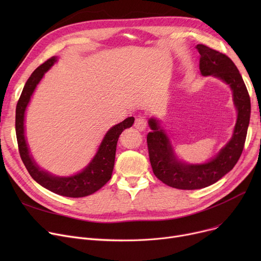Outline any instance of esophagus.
Instances as JSON below:
<instances>
[{"mask_svg": "<svg viewBox=\"0 0 261 261\" xmlns=\"http://www.w3.org/2000/svg\"><path fill=\"white\" fill-rule=\"evenodd\" d=\"M147 126V121H146V117L143 116V115H139L138 117L135 118V121H134V127L140 130V131H143Z\"/></svg>", "mask_w": 261, "mask_h": 261, "instance_id": "34e87169", "label": "esophagus"}]
</instances>
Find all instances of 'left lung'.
I'll use <instances>...</instances> for the list:
<instances>
[{
    "label": "left lung",
    "instance_id": "obj_1",
    "mask_svg": "<svg viewBox=\"0 0 261 261\" xmlns=\"http://www.w3.org/2000/svg\"><path fill=\"white\" fill-rule=\"evenodd\" d=\"M197 49L201 56L202 75L220 78L231 88L238 118L231 140L213 160L201 165H186L176 161L159 122L149 119L151 131L147 135V145L153 173L164 184L186 190L207 187L234 168L242 153L251 116L250 95L235 63L225 54L204 44H198Z\"/></svg>",
    "mask_w": 261,
    "mask_h": 261
}]
</instances>
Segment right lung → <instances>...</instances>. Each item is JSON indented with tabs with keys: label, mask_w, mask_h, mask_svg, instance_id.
<instances>
[{
	"label": "right lung",
	"mask_w": 261,
	"mask_h": 261,
	"mask_svg": "<svg viewBox=\"0 0 261 261\" xmlns=\"http://www.w3.org/2000/svg\"><path fill=\"white\" fill-rule=\"evenodd\" d=\"M56 57L47 59L44 63L39 65L27 79L23 88L20 98L16 108V134L18 148L22 162L30 172L33 179L41 186L53 191L55 194L70 198H82L90 196L99 190L111 179L114 168L116 145L120 133L131 127L134 122V117H128L119 122L108 131L105 139L99 146L97 153L94 156L88 167L75 175L68 177L53 176L49 173L41 170L34 162L29 152V147L24 136V114L25 109L30 102L32 94L44 73L56 62Z\"/></svg>",
	"instance_id": "1"
}]
</instances>
